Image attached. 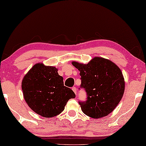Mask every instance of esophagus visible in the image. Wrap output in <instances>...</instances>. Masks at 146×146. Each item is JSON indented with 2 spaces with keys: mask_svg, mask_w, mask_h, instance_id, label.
Returning <instances> with one entry per match:
<instances>
[{
  "mask_svg": "<svg viewBox=\"0 0 146 146\" xmlns=\"http://www.w3.org/2000/svg\"><path fill=\"white\" fill-rule=\"evenodd\" d=\"M72 90L74 92V93L75 94V95H77V88L75 87H73L72 88Z\"/></svg>",
  "mask_w": 146,
  "mask_h": 146,
  "instance_id": "1",
  "label": "esophagus"
}]
</instances>
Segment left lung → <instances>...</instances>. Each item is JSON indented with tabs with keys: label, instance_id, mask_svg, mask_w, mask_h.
Listing matches in <instances>:
<instances>
[{
	"label": "left lung",
	"instance_id": "left-lung-1",
	"mask_svg": "<svg viewBox=\"0 0 146 146\" xmlns=\"http://www.w3.org/2000/svg\"><path fill=\"white\" fill-rule=\"evenodd\" d=\"M81 76L80 88L87 94L79 101L81 110L93 118L105 117L112 112L123 96L125 80L121 69L114 62L95 57L87 64L72 62Z\"/></svg>",
	"mask_w": 146,
	"mask_h": 146
}]
</instances>
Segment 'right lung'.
<instances>
[{
	"label": "right lung",
	"mask_w": 146,
	"mask_h": 146,
	"mask_svg": "<svg viewBox=\"0 0 146 146\" xmlns=\"http://www.w3.org/2000/svg\"><path fill=\"white\" fill-rule=\"evenodd\" d=\"M23 96L27 105L44 117H52L64 110L69 99L75 98L73 90L64 85L58 69L42 63L34 65L22 80Z\"/></svg>",
	"instance_id": "obj_1"
}]
</instances>
